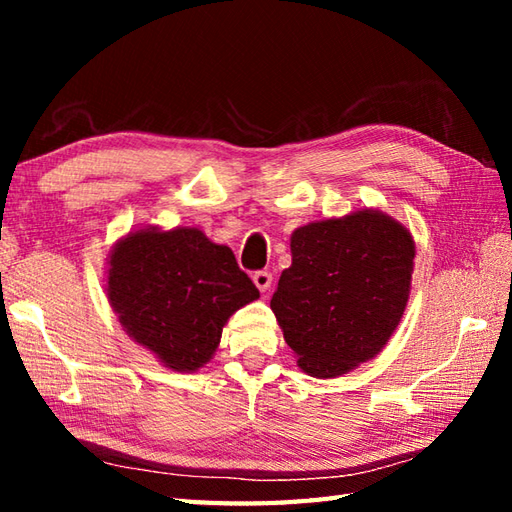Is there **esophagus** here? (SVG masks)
Listing matches in <instances>:
<instances>
[{
    "instance_id": "esophagus-1",
    "label": "esophagus",
    "mask_w": 512,
    "mask_h": 512,
    "mask_svg": "<svg viewBox=\"0 0 512 512\" xmlns=\"http://www.w3.org/2000/svg\"><path fill=\"white\" fill-rule=\"evenodd\" d=\"M253 281L259 290L268 292L270 286H273V273L270 270H257V273H253Z\"/></svg>"
}]
</instances>
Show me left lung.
<instances>
[{"instance_id": "obj_1", "label": "left lung", "mask_w": 512, "mask_h": 512, "mask_svg": "<svg viewBox=\"0 0 512 512\" xmlns=\"http://www.w3.org/2000/svg\"><path fill=\"white\" fill-rule=\"evenodd\" d=\"M270 299L303 372L332 378L376 356L405 312L416 248L378 211L297 228Z\"/></svg>"}]
</instances>
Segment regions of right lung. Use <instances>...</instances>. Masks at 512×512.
<instances>
[{
    "label": "right lung",
    "instance_id": "obj_1",
    "mask_svg": "<svg viewBox=\"0 0 512 512\" xmlns=\"http://www.w3.org/2000/svg\"><path fill=\"white\" fill-rule=\"evenodd\" d=\"M107 297L129 336L176 372H195L213 356L228 317L259 290L233 250L198 228H147L116 244Z\"/></svg>",
    "mask_w": 512,
    "mask_h": 512
}]
</instances>
